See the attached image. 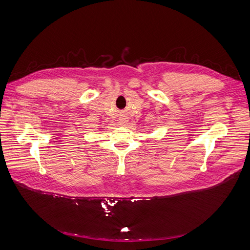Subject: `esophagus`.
<instances>
[{
	"label": "esophagus",
	"instance_id": "1",
	"mask_svg": "<svg viewBox=\"0 0 250 250\" xmlns=\"http://www.w3.org/2000/svg\"><path fill=\"white\" fill-rule=\"evenodd\" d=\"M127 122H128V119H127L126 117H121V118H120L119 123H120L121 125H126Z\"/></svg>",
	"mask_w": 250,
	"mask_h": 250
}]
</instances>
